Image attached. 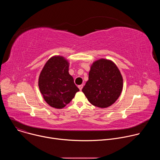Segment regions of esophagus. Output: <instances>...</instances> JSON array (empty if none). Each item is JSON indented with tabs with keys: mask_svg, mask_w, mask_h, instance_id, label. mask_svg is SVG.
<instances>
[{
	"mask_svg": "<svg viewBox=\"0 0 160 160\" xmlns=\"http://www.w3.org/2000/svg\"><path fill=\"white\" fill-rule=\"evenodd\" d=\"M78 87L79 88V89H80V90H82V88H83V85H80L78 86Z\"/></svg>",
	"mask_w": 160,
	"mask_h": 160,
	"instance_id": "1",
	"label": "esophagus"
}]
</instances>
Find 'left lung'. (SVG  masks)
Returning <instances> with one entry per match:
<instances>
[{"mask_svg":"<svg viewBox=\"0 0 160 160\" xmlns=\"http://www.w3.org/2000/svg\"><path fill=\"white\" fill-rule=\"evenodd\" d=\"M123 85V77L117 65L109 59L101 58L91 65L82 92L92 105L106 108L118 99Z\"/></svg>","mask_w":160,"mask_h":160,"instance_id":"1","label":"left lung"}]
</instances>
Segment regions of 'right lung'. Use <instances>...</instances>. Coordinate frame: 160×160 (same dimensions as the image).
Returning <instances> with one entry per match:
<instances>
[{
  "instance_id": "right-lung-1",
  "label": "right lung",
  "mask_w": 160,
  "mask_h": 160,
  "mask_svg": "<svg viewBox=\"0 0 160 160\" xmlns=\"http://www.w3.org/2000/svg\"><path fill=\"white\" fill-rule=\"evenodd\" d=\"M70 63L61 56L51 57L45 64L38 78V87L49 106L62 109L73 99L79 88L68 72Z\"/></svg>"
}]
</instances>
